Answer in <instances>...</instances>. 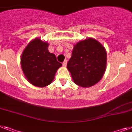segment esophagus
<instances>
[{
  "instance_id": "1",
  "label": "esophagus",
  "mask_w": 132,
  "mask_h": 132,
  "mask_svg": "<svg viewBox=\"0 0 132 132\" xmlns=\"http://www.w3.org/2000/svg\"><path fill=\"white\" fill-rule=\"evenodd\" d=\"M67 63V60H65V61H63V65L64 67H66Z\"/></svg>"
}]
</instances>
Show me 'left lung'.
I'll return each mask as SVG.
<instances>
[{"label":"left lung","mask_w":132,"mask_h":132,"mask_svg":"<svg viewBox=\"0 0 132 132\" xmlns=\"http://www.w3.org/2000/svg\"><path fill=\"white\" fill-rule=\"evenodd\" d=\"M67 67L76 84L82 88L92 86L106 71V49L92 38L81 40L74 45Z\"/></svg>","instance_id":"left-lung-1"}]
</instances>
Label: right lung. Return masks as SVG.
Segmentation results:
<instances>
[{
    "label": "right lung",
    "instance_id": "1",
    "mask_svg": "<svg viewBox=\"0 0 132 132\" xmlns=\"http://www.w3.org/2000/svg\"><path fill=\"white\" fill-rule=\"evenodd\" d=\"M49 44L39 38L28 43L21 57V66L26 79L34 86L43 88L53 82L62 64L48 51Z\"/></svg>",
    "mask_w": 132,
    "mask_h": 132
}]
</instances>
